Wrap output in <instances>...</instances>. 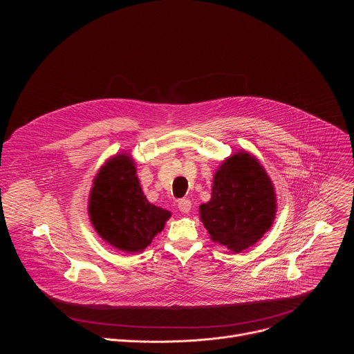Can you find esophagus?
I'll return each instance as SVG.
<instances>
[{"mask_svg": "<svg viewBox=\"0 0 354 354\" xmlns=\"http://www.w3.org/2000/svg\"><path fill=\"white\" fill-rule=\"evenodd\" d=\"M178 207H179V210L183 214H187L190 212V209H192V201L189 198H180L178 201Z\"/></svg>", "mask_w": 354, "mask_h": 354, "instance_id": "34e87169", "label": "esophagus"}]
</instances>
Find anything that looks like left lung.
I'll use <instances>...</instances> for the list:
<instances>
[{"label":"left lung","mask_w":354,"mask_h":354,"mask_svg":"<svg viewBox=\"0 0 354 354\" xmlns=\"http://www.w3.org/2000/svg\"><path fill=\"white\" fill-rule=\"evenodd\" d=\"M276 193L259 161L246 151L228 157L213 179L212 198L200 206V220L214 242L242 252L273 224Z\"/></svg>","instance_id":"1"}]
</instances>
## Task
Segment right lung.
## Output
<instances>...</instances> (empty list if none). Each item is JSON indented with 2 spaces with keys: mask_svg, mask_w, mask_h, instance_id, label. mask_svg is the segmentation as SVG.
<instances>
[{
  "mask_svg": "<svg viewBox=\"0 0 354 354\" xmlns=\"http://www.w3.org/2000/svg\"><path fill=\"white\" fill-rule=\"evenodd\" d=\"M134 161L118 154L100 168L89 193V220L113 248L136 254L164 230L171 213L151 205L144 196Z\"/></svg>",
  "mask_w": 354,
  "mask_h": 354,
  "instance_id": "1",
  "label": "right lung"
}]
</instances>
